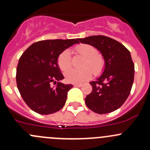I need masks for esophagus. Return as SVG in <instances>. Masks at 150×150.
Instances as JSON below:
<instances>
[{"label":"esophagus","instance_id":"obj_1","mask_svg":"<svg viewBox=\"0 0 150 150\" xmlns=\"http://www.w3.org/2000/svg\"><path fill=\"white\" fill-rule=\"evenodd\" d=\"M74 86H75V87H81L82 86V84H74Z\"/></svg>","mask_w":150,"mask_h":150}]
</instances>
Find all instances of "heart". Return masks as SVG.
<instances>
[{
	"label": "heart",
	"mask_w": 150,
	"mask_h": 150,
	"mask_svg": "<svg viewBox=\"0 0 150 150\" xmlns=\"http://www.w3.org/2000/svg\"><path fill=\"white\" fill-rule=\"evenodd\" d=\"M74 51L85 58L82 69H70L65 72L66 81L71 83H81L90 79L92 74L99 75L105 67L103 55L98 53L97 49L90 44L81 43L74 48ZM57 65L60 70L64 72L72 65V59L69 51L64 50L57 57Z\"/></svg>",
	"instance_id": "heart-1"
}]
</instances>
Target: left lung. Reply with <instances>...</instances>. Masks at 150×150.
<instances>
[{"label":"left lung","instance_id":"left-lung-1","mask_svg":"<svg viewBox=\"0 0 150 150\" xmlns=\"http://www.w3.org/2000/svg\"><path fill=\"white\" fill-rule=\"evenodd\" d=\"M100 51L105 59L103 74L90 82L92 91L85 99L86 106L98 114L117 110L131 93L134 78V64L130 51L122 43L104 35L78 38Z\"/></svg>","mask_w":150,"mask_h":150}]
</instances>
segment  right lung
<instances>
[{"label": "right lung", "mask_w": 150, "mask_h": 150, "mask_svg": "<svg viewBox=\"0 0 150 150\" xmlns=\"http://www.w3.org/2000/svg\"><path fill=\"white\" fill-rule=\"evenodd\" d=\"M78 39L45 40L32 44L19 58L16 81L27 105L35 112L49 115L64 107L67 92L73 86L57 82L64 79L57 65V57ZM57 83L56 86L51 83Z\"/></svg>", "instance_id": "1"}]
</instances>
